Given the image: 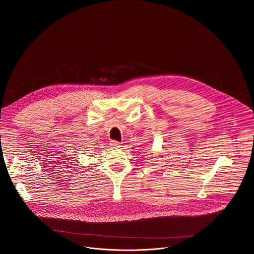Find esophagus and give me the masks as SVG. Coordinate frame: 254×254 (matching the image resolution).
I'll use <instances>...</instances> for the list:
<instances>
[{"label": "esophagus", "instance_id": "34e87169", "mask_svg": "<svg viewBox=\"0 0 254 254\" xmlns=\"http://www.w3.org/2000/svg\"><path fill=\"white\" fill-rule=\"evenodd\" d=\"M110 146H111L112 148H118V147L121 146V143H119V142H117V141H111V142H110Z\"/></svg>", "mask_w": 254, "mask_h": 254}]
</instances>
